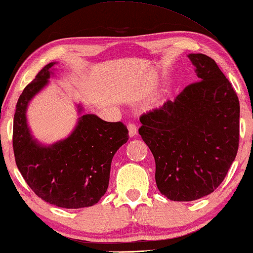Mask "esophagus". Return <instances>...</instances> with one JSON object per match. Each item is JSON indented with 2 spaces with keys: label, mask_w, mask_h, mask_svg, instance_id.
Masks as SVG:
<instances>
[{
  "label": "esophagus",
  "mask_w": 253,
  "mask_h": 253,
  "mask_svg": "<svg viewBox=\"0 0 253 253\" xmlns=\"http://www.w3.org/2000/svg\"><path fill=\"white\" fill-rule=\"evenodd\" d=\"M127 127H128V132H129L130 137H134L137 135V126L134 123H129Z\"/></svg>",
  "instance_id": "1"
}]
</instances>
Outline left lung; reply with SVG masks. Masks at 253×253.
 I'll list each match as a JSON object with an SVG mask.
<instances>
[{
	"mask_svg": "<svg viewBox=\"0 0 253 253\" xmlns=\"http://www.w3.org/2000/svg\"><path fill=\"white\" fill-rule=\"evenodd\" d=\"M199 82L141 115L139 135L154 155L156 183L173 201H192L220 186L239 147L240 105L212 58L189 54Z\"/></svg>",
	"mask_w": 253,
	"mask_h": 253,
	"instance_id": "8db88e82",
	"label": "left lung"
}]
</instances>
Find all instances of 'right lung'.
<instances>
[{"instance_id": "add662e5", "label": "right lung", "mask_w": 253, "mask_h": 253, "mask_svg": "<svg viewBox=\"0 0 253 253\" xmlns=\"http://www.w3.org/2000/svg\"><path fill=\"white\" fill-rule=\"evenodd\" d=\"M49 63L18 97L13 122V150L21 174L35 195L56 207L79 209L97 204L109 182L112 159L126 144L127 127L96 115H83L73 134L49 147L32 139L25 111L31 98L47 84Z\"/></svg>"}]
</instances>
